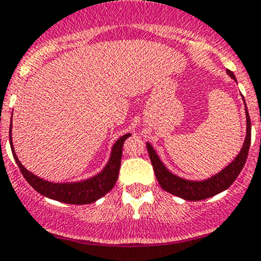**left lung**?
Segmentation results:
<instances>
[{
  "label": "left lung",
  "instance_id": "left-lung-1",
  "mask_svg": "<svg viewBox=\"0 0 261 261\" xmlns=\"http://www.w3.org/2000/svg\"><path fill=\"white\" fill-rule=\"evenodd\" d=\"M227 75L237 81L234 73L231 71H226ZM244 105H245V115H246V135L244 144L241 146L239 153L230 161L224 169L216 172L215 175H211L210 177L204 180H188L184 177L177 176V175L172 174L169 169L165 166V164L161 161L160 156L158 155L156 150L153 149L152 145L150 142H146L147 151H149L150 160H151L153 171H155L156 179L161 188L167 193L172 194L175 196H179L184 200H190V201H199V200L207 199V197L215 196L218 194L223 193L226 190L235 179L239 176L240 171L243 170L245 165L246 158H248L249 149H250V141H251V122L250 117H249L248 108H246L245 100H244Z\"/></svg>",
  "mask_w": 261,
  "mask_h": 261
}]
</instances>
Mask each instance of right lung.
<instances>
[{
	"instance_id": "1",
	"label": "right lung",
	"mask_w": 261,
	"mask_h": 261,
	"mask_svg": "<svg viewBox=\"0 0 261 261\" xmlns=\"http://www.w3.org/2000/svg\"><path fill=\"white\" fill-rule=\"evenodd\" d=\"M130 136L131 134H126V135L121 136V138L115 141V144L112 145L108 163L103 166V169L98 171L97 174H95L94 176L80 181H72V182H52V181H47L36 176L34 172H31L22 165L17 155H16L15 149H13L12 120H11L10 123L11 150H12L16 164L20 167L22 175H23L27 182L41 195L57 200V201L66 202V204L75 205H85L95 202L96 200L105 196L114 188L117 177H119L123 142Z\"/></svg>"
}]
</instances>
